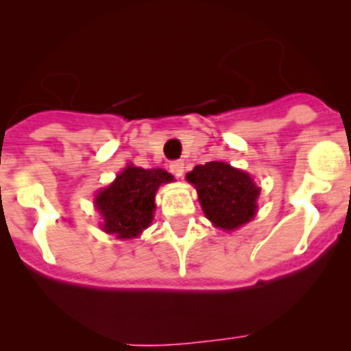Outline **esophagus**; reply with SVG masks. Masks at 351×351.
I'll return each mask as SVG.
<instances>
[{"mask_svg": "<svg viewBox=\"0 0 351 351\" xmlns=\"http://www.w3.org/2000/svg\"><path fill=\"white\" fill-rule=\"evenodd\" d=\"M183 168H185V162L182 159H176V161H173L169 165V169H171V173L175 176H183Z\"/></svg>", "mask_w": 351, "mask_h": 351, "instance_id": "obj_1", "label": "esophagus"}]
</instances>
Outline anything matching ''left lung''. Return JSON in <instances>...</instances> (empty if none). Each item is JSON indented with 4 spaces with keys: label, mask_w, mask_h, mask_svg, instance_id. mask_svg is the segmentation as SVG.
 <instances>
[{
    "label": "left lung",
    "mask_w": 351,
    "mask_h": 351,
    "mask_svg": "<svg viewBox=\"0 0 351 351\" xmlns=\"http://www.w3.org/2000/svg\"><path fill=\"white\" fill-rule=\"evenodd\" d=\"M186 180L195 185L205 215L217 228L232 231L253 219L260 189L247 173L222 161H210L197 165Z\"/></svg>",
    "instance_id": "1"
}]
</instances>
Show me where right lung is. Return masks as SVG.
Wrapping results in <instances>:
<instances>
[{"label":"right lung","mask_w":351,"mask_h":351,"mask_svg":"<svg viewBox=\"0 0 351 351\" xmlns=\"http://www.w3.org/2000/svg\"><path fill=\"white\" fill-rule=\"evenodd\" d=\"M165 169L127 166L108 189L97 195V208L104 217V229L119 238H136L153 221L154 195L161 183L171 182Z\"/></svg>","instance_id":"right-lung-1"}]
</instances>
